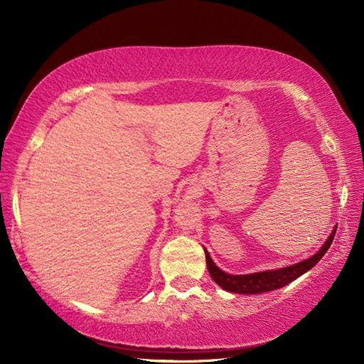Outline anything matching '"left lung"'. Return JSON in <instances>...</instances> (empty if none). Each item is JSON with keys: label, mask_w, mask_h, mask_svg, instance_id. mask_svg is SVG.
Instances as JSON below:
<instances>
[{"label": "left lung", "mask_w": 364, "mask_h": 364, "mask_svg": "<svg viewBox=\"0 0 364 364\" xmlns=\"http://www.w3.org/2000/svg\"><path fill=\"white\" fill-rule=\"evenodd\" d=\"M336 229H337V226H334L331 235L328 237L323 246L318 249L313 257L306 258L301 262H296V264H293V266H287V267L277 269V270L249 273V274H230V273L223 272L222 269H218L215 266V262L213 261L211 255H209L208 250L203 247L205 257H206V267H208L209 274H211V278L214 279V282L226 291L237 293V294H258V293L273 291L277 289H282L284 285L290 284L296 278L302 277V274L306 273L311 267H314L316 264L321 261V258L325 255L329 246H331L334 235H336Z\"/></svg>", "instance_id": "obj_1"}]
</instances>
